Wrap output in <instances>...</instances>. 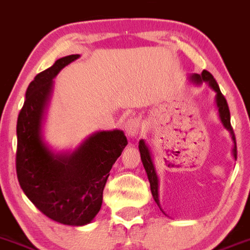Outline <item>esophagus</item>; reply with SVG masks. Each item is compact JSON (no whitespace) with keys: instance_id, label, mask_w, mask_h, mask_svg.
<instances>
[{"instance_id":"34e87169","label":"esophagus","mask_w":250,"mask_h":250,"mask_svg":"<svg viewBox=\"0 0 250 250\" xmlns=\"http://www.w3.org/2000/svg\"><path fill=\"white\" fill-rule=\"evenodd\" d=\"M141 120L136 116H132V118H129L125 124H124V129H125V132H126L127 136L136 137L137 135L141 134Z\"/></svg>"}]
</instances>
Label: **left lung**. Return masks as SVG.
I'll use <instances>...</instances> for the list:
<instances>
[{"mask_svg":"<svg viewBox=\"0 0 250 250\" xmlns=\"http://www.w3.org/2000/svg\"><path fill=\"white\" fill-rule=\"evenodd\" d=\"M191 81H194L195 83H203V82H208L210 84V87L212 88L213 91L216 92V104H217L218 108V114H220V119L222 121L223 126L230 132V136H232V140L234 142V147H233V157L237 159V145H236V136H234V131L233 127L230 125V114H229V108H228L227 101H226L225 96L221 93L220 87H218L217 82L213 78V76L211 75L208 71L204 70L201 72V75H192ZM139 148H140V154H141V159L142 163H144L145 170L147 173V177H148L149 180V185H151V192L152 196H153L154 201L157 203V205L159 206V199H158V178H157L156 170H154V166L153 162H152L151 158V153L148 151V147L146 146L144 140H141L139 144Z\"/></svg>","mask_w":250,"mask_h":250,"instance_id":"1","label":"left lung"}]
</instances>
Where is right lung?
I'll return each mask as SVG.
<instances>
[{
  "label": "right lung",
  "mask_w": 250,
  "mask_h": 250,
  "mask_svg": "<svg viewBox=\"0 0 250 250\" xmlns=\"http://www.w3.org/2000/svg\"><path fill=\"white\" fill-rule=\"evenodd\" d=\"M78 58L59 59L28 85L17 120L16 170L21 188L45 216L59 223L83 226L101 210L111 167L127 145L120 130L91 136L72 154H54L40 136L42 111L52 78Z\"/></svg>",
  "instance_id": "1"
}]
</instances>
